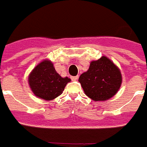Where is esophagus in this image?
Instances as JSON below:
<instances>
[{"instance_id": "esophagus-1", "label": "esophagus", "mask_w": 147, "mask_h": 147, "mask_svg": "<svg viewBox=\"0 0 147 147\" xmlns=\"http://www.w3.org/2000/svg\"><path fill=\"white\" fill-rule=\"evenodd\" d=\"M70 78H71V80L72 81H76V80H78V76H75V77H70Z\"/></svg>"}]
</instances>
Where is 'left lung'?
I'll list each match as a JSON object with an SVG mask.
<instances>
[{
  "mask_svg": "<svg viewBox=\"0 0 147 147\" xmlns=\"http://www.w3.org/2000/svg\"><path fill=\"white\" fill-rule=\"evenodd\" d=\"M86 96L95 101H104L113 97L121 84L119 69L108 58L102 56L92 61L89 69L79 78Z\"/></svg>",
  "mask_w": 147,
  "mask_h": 147,
  "instance_id": "1",
  "label": "left lung"
}]
</instances>
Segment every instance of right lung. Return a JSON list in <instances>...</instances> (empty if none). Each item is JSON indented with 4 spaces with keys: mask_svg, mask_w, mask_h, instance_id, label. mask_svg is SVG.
<instances>
[{
    "mask_svg": "<svg viewBox=\"0 0 147 147\" xmlns=\"http://www.w3.org/2000/svg\"><path fill=\"white\" fill-rule=\"evenodd\" d=\"M69 81V78H62L53 64L48 60L38 64L29 77V84L33 92L45 100H51L60 96Z\"/></svg>",
    "mask_w": 147,
    "mask_h": 147,
    "instance_id": "add662e5",
    "label": "right lung"
}]
</instances>
